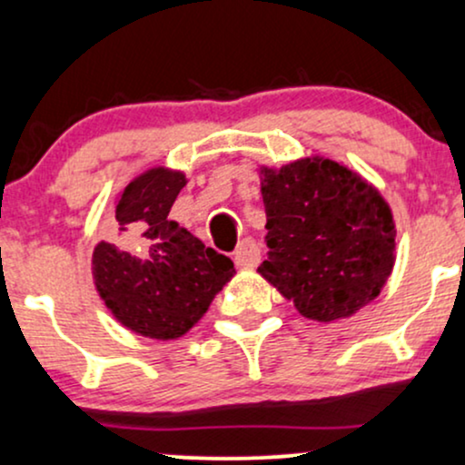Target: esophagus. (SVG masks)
<instances>
[{
    "label": "esophagus",
    "mask_w": 465,
    "mask_h": 465,
    "mask_svg": "<svg viewBox=\"0 0 465 465\" xmlns=\"http://www.w3.org/2000/svg\"><path fill=\"white\" fill-rule=\"evenodd\" d=\"M233 262L240 269H253V266H258L260 262V247L255 240H242V242L238 244V249L233 251Z\"/></svg>",
    "instance_id": "34e87169"
}]
</instances>
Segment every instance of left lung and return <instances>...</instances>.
<instances>
[{
    "mask_svg": "<svg viewBox=\"0 0 465 465\" xmlns=\"http://www.w3.org/2000/svg\"><path fill=\"white\" fill-rule=\"evenodd\" d=\"M269 258L258 273L312 322H339L381 295L396 264L389 203L348 165L303 157L260 168Z\"/></svg>",
    "mask_w": 465,
    "mask_h": 465,
    "instance_id": "obj_1",
    "label": "left lung"
}]
</instances>
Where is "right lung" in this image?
Segmentation results:
<instances>
[{
    "label": "right lung",
    "mask_w": 465,
    "mask_h": 465,
    "mask_svg": "<svg viewBox=\"0 0 465 465\" xmlns=\"http://www.w3.org/2000/svg\"><path fill=\"white\" fill-rule=\"evenodd\" d=\"M185 183L181 170L163 165L133 179L115 201L120 244L103 240L94 249L100 300L115 322L148 339L183 336L236 273L227 255L170 221Z\"/></svg>",
    "instance_id": "1"
}]
</instances>
